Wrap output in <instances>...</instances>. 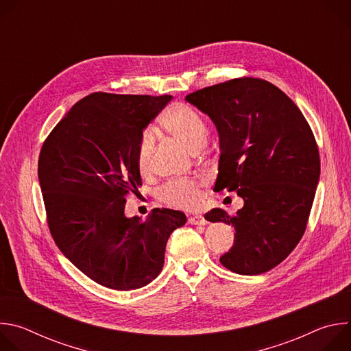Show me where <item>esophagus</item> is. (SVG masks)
<instances>
[{
  "instance_id": "esophagus-1",
  "label": "esophagus",
  "mask_w": 351,
  "mask_h": 351,
  "mask_svg": "<svg viewBox=\"0 0 351 351\" xmlns=\"http://www.w3.org/2000/svg\"><path fill=\"white\" fill-rule=\"evenodd\" d=\"M189 223L190 225H206L207 221L204 219L203 215H194V217L189 218Z\"/></svg>"
}]
</instances>
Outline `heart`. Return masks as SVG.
Segmentation results:
<instances>
[{
	"instance_id": "obj_1",
	"label": "heart",
	"mask_w": 351,
	"mask_h": 351,
	"mask_svg": "<svg viewBox=\"0 0 351 351\" xmlns=\"http://www.w3.org/2000/svg\"><path fill=\"white\" fill-rule=\"evenodd\" d=\"M160 123L168 133L179 138L191 149L202 148L206 143L208 132L206 118L186 103L172 104L161 117ZM154 149V133L147 129L141 133L136 149V161L141 173H147L152 169ZM202 182L197 179L169 180L158 190V197L168 206L182 210H193L202 202Z\"/></svg>"
}]
</instances>
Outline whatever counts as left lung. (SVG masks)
<instances>
[{
    "mask_svg": "<svg viewBox=\"0 0 351 351\" xmlns=\"http://www.w3.org/2000/svg\"><path fill=\"white\" fill-rule=\"evenodd\" d=\"M219 133L215 187L236 190L244 206L236 215L206 214L236 230L221 264L240 275L279 265L303 237L319 179V153L302 111L272 83L239 77L186 95Z\"/></svg>",
    "mask_w": 351,
    "mask_h": 351,
    "instance_id": "left-lung-1",
    "label": "left lung"
}]
</instances>
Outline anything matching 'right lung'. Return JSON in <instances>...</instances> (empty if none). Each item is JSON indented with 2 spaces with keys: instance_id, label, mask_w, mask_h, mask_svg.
I'll return each mask as SVG.
<instances>
[{
  "instance_id": "add662e5",
  "label": "right lung",
  "mask_w": 351,
  "mask_h": 351,
  "mask_svg": "<svg viewBox=\"0 0 351 351\" xmlns=\"http://www.w3.org/2000/svg\"><path fill=\"white\" fill-rule=\"evenodd\" d=\"M172 95L93 93L45 138L38 180L47 223L62 254L86 276L114 290L156 279L182 211L154 208L125 217L126 194L141 186L136 149L143 129Z\"/></svg>"
}]
</instances>
